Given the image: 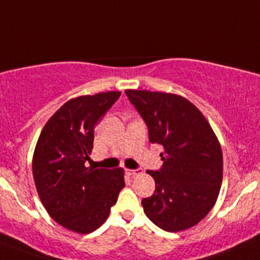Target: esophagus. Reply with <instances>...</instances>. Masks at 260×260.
Instances as JSON below:
<instances>
[{"label":"esophagus","instance_id":"obj_1","mask_svg":"<svg viewBox=\"0 0 260 260\" xmlns=\"http://www.w3.org/2000/svg\"><path fill=\"white\" fill-rule=\"evenodd\" d=\"M126 173H127L128 176L134 177L137 176V174H139V171H138V169H126Z\"/></svg>","mask_w":260,"mask_h":260}]
</instances>
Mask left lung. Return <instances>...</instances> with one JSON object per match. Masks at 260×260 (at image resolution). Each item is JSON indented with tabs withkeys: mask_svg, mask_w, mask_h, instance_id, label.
<instances>
[{
	"mask_svg": "<svg viewBox=\"0 0 260 260\" xmlns=\"http://www.w3.org/2000/svg\"><path fill=\"white\" fill-rule=\"evenodd\" d=\"M148 128L151 143L161 144L158 171H147L156 187L142 201L144 213L167 232L189 229L215 206L222 180V152L206 117L173 93L126 89Z\"/></svg>",
	"mask_w": 260,
	"mask_h": 260,
	"instance_id": "left-lung-1",
	"label": "left lung"
}]
</instances>
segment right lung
Instances as JSON below:
<instances>
[{"mask_svg": "<svg viewBox=\"0 0 260 260\" xmlns=\"http://www.w3.org/2000/svg\"><path fill=\"white\" fill-rule=\"evenodd\" d=\"M121 92L71 99L45 123L36 144L32 174L41 203L66 229L87 234L108 219L125 187L123 169L86 167L95 127Z\"/></svg>", "mask_w": 260, "mask_h": 260, "instance_id": "add662e5", "label": "right lung"}]
</instances>
